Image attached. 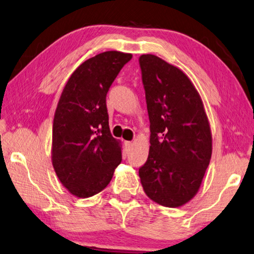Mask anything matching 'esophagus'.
I'll return each mask as SVG.
<instances>
[{"label":"esophagus","mask_w":254,"mask_h":254,"mask_svg":"<svg viewBox=\"0 0 254 254\" xmlns=\"http://www.w3.org/2000/svg\"><path fill=\"white\" fill-rule=\"evenodd\" d=\"M124 144H126V147L127 149H130L132 147V142L131 141H126V142H124Z\"/></svg>","instance_id":"esophagus-1"}]
</instances>
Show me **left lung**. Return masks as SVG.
<instances>
[{
	"instance_id": "left-lung-1",
	"label": "left lung",
	"mask_w": 254,
	"mask_h": 254,
	"mask_svg": "<svg viewBox=\"0 0 254 254\" xmlns=\"http://www.w3.org/2000/svg\"><path fill=\"white\" fill-rule=\"evenodd\" d=\"M150 121V149L139 168L146 194L180 207L198 192L211 158V132L190 79L158 56L139 58Z\"/></svg>"
}]
</instances>
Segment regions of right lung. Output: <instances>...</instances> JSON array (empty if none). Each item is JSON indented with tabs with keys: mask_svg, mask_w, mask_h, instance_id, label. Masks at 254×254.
I'll list each match as a JSON object with an SVG mask.
<instances>
[{
	"mask_svg": "<svg viewBox=\"0 0 254 254\" xmlns=\"http://www.w3.org/2000/svg\"><path fill=\"white\" fill-rule=\"evenodd\" d=\"M131 59L110 51L87 60L72 73L59 100L52 162L61 183L78 198L104 190L122 160L120 142L108 126L106 95Z\"/></svg>",
	"mask_w": 254,
	"mask_h": 254,
	"instance_id": "add662e5",
	"label": "right lung"
}]
</instances>
